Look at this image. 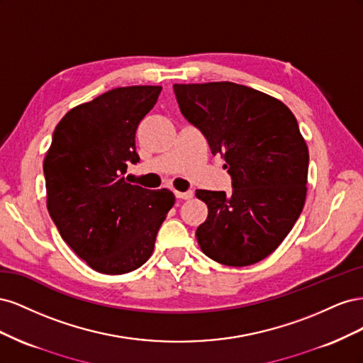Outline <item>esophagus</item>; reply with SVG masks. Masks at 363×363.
I'll list each match as a JSON object with an SVG mask.
<instances>
[{
  "instance_id": "34e87169",
  "label": "esophagus",
  "mask_w": 363,
  "mask_h": 363,
  "mask_svg": "<svg viewBox=\"0 0 363 363\" xmlns=\"http://www.w3.org/2000/svg\"><path fill=\"white\" fill-rule=\"evenodd\" d=\"M175 196H177L179 200H191L194 196L192 191H186V192H175Z\"/></svg>"
}]
</instances>
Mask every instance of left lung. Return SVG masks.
I'll use <instances>...</instances> for the list:
<instances>
[{
	"mask_svg": "<svg viewBox=\"0 0 363 363\" xmlns=\"http://www.w3.org/2000/svg\"><path fill=\"white\" fill-rule=\"evenodd\" d=\"M174 94L232 177V194H195L208 207L195 233L200 248L228 267L260 262L283 242L304 206L309 150L298 123L276 98L232 82L174 84Z\"/></svg>",
	"mask_w": 363,
	"mask_h": 363,
	"instance_id": "obj_1",
	"label": "left lung"
}]
</instances>
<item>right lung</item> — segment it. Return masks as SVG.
Listing matches in <instances>:
<instances>
[{
  "instance_id": "add662e5",
  "label": "right lung",
  "mask_w": 363,
  "mask_h": 363,
  "mask_svg": "<svg viewBox=\"0 0 363 363\" xmlns=\"http://www.w3.org/2000/svg\"><path fill=\"white\" fill-rule=\"evenodd\" d=\"M160 86L116 87L65 115L43 160L47 207L62 239L92 269L118 276L150 259L175 203L123 175L138 163L136 130Z\"/></svg>"
}]
</instances>
